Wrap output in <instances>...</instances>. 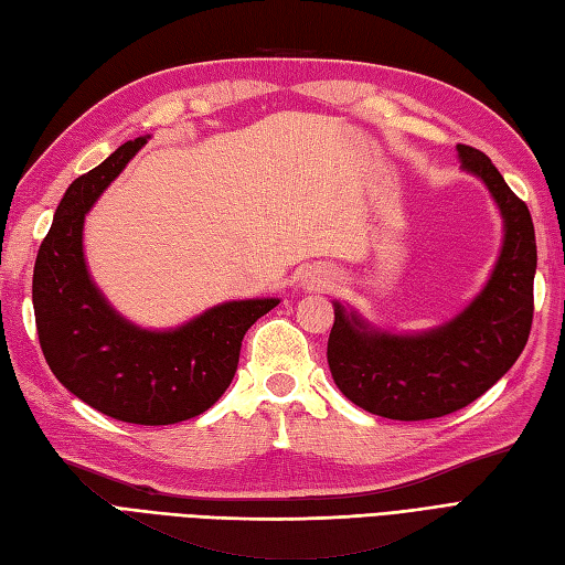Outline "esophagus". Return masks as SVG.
Segmentation results:
<instances>
[{
    "label": "esophagus",
    "mask_w": 565,
    "mask_h": 565,
    "mask_svg": "<svg viewBox=\"0 0 565 565\" xmlns=\"http://www.w3.org/2000/svg\"><path fill=\"white\" fill-rule=\"evenodd\" d=\"M331 282V275L326 273V270H315V273H309V278H307V285H311V287H319V285H329Z\"/></svg>",
    "instance_id": "obj_1"
}]
</instances>
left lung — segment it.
I'll use <instances>...</instances> for the list:
<instances>
[{
    "label": "left lung",
    "mask_w": 565,
    "mask_h": 565,
    "mask_svg": "<svg viewBox=\"0 0 565 565\" xmlns=\"http://www.w3.org/2000/svg\"><path fill=\"white\" fill-rule=\"evenodd\" d=\"M461 169L488 188L503 217V246L483 290L430 331L392 333L333 302L329 367L355 406L392 420H428L486 394L527 345L536 242L527 205L483 152L457 145Z\"/></svg>",
    "instance_id": "1"
}]
</instances>
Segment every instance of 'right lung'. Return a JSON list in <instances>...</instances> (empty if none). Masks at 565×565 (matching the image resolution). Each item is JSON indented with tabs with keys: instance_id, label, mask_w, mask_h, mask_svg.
Masks as SVG:
<instances>
[{
	"instance_id": "right-lung-1",
	"label": "right lung",
	"mask_w": 565,
	"mask_h": 565,
	"mask_svg": "<svg viewBox=\"0 0 565 565\" xmlns=\"http://www.w3.org/2000/svg\"><path fill=\"white\" fill-rule=\"evenodd\" d=\"M147 140L120 145L62 195L38 248L33 311L62 386L116 420L171 425L200 416L227 392L244 333L280 299L222 302L164 331L142 329L110 307L86 268L84 217Z\"/></svg>"
}]
</instances>
